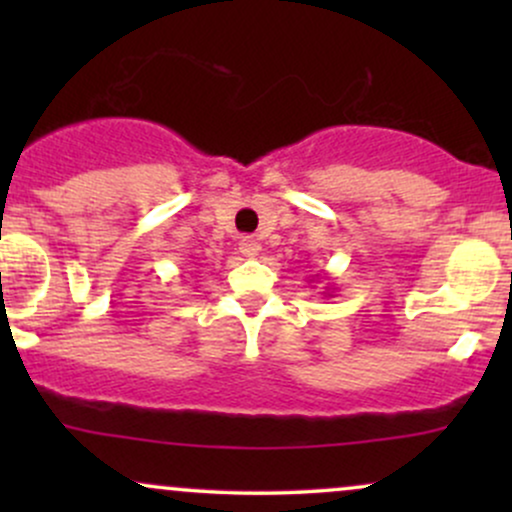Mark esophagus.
Segmentation results:
<instances>
[{
  "label": "esophagus",
  "mask_w": 512,
  "mask_h": 512,
  "mask_svg": "<svg viewBox=\"0 0 512 512\" xmlns=\"http://www.w3.org/2000/svg\"><path fill=\"white\" fill-rule=\"evenodd\" d=\"M240 252H243L245 257H257V252H260V240L252 238V236H245L240 238Z\"/></svg>",
  "instance_id": "esophagus-1"
}]
</instances>
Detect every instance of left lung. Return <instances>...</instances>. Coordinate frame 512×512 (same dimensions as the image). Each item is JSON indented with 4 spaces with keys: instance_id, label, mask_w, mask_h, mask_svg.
<instances>
[{
    "instance_id": "1",
    "label": "left lung",
    "mask_w": 512,
    "mask_h": 512,
    "mask_svg": "<svg viewBox=\"0 0 512 512\" xmlns=\"http://www.w3.org/2000/svg\"><path fill=\"white\" fill-rule=\"evenodd\" d=\"M327 279H330V276H327ZM310 284H315V276H313V279H310ZM325 296H327V298H332V296H334V289H332L330 284L325 286Z\"/></svg>"
}]
</instances>
